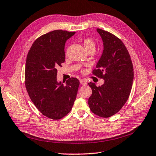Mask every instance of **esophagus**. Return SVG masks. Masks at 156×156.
I'll return each mask as SVG.
<instances>
[{
	"instance_id": "obj_1",
	"label": "esophagus",
	"mask_w": 156,
	"mask_h": 156,
	"mask_svg": "<svg viewBox=\"0 0 156 156\" xmlns=\"http://www.w3.org/2000/svg\"><path fill=\"white\" fill-rule=\"evenodd\" d=\"M80 84L82 86H86L87 84L86 81L84 80H80Z\"/></svg>"
}]
</instances>
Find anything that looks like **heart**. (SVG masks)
Listing matches in <instances>:
<instances>
[{
    "label": "heart",
    "mask_w": 156,
    "mask_h": 156,
    "mask_svg": "<svg viewBox=\"0 0 156 156\" xmlns=\"http://www.w3.org/2000/svg\"><path fill=\"white\" fill-rule=\"evenodd\" d=\"M83 46L85 50H88V49L93 48L95 49V42L93 39L90 38H86L83 40Z\"/></svg>",
    "instance_id": "heart-1"
}]
</instances>
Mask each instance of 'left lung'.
<instances>
[{"mask_svg":"<svg viewBox=\"0 0 156 156\" xmlns=\"http://www.w3.org/2000/svg\"><path fill=\"white\" fill-rule=\"evenodd\" d=\"M103 41L104 50L93 74L105 80L96 86L88 83L92 94L88 105L93 113L108 118L118 113L129 97L133 85V66L129 53L123 42L114 34L97 29Z\"/></svg>","mask_w":156,"mask_h":156,"instance_id":"obj_1","label":"left lung"}]
</instances>
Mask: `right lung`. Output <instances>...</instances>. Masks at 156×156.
Returning a JSON list of instances; mask_svg holds the SVG:
<instances>
[{"label": "right lung", "instance_id": "add662e5", "mask_svg": "<svg viewBox=\"0 0 156 156\" xmlns=\"http://www.w3.org/2000/svg\"><path fill=\"white\" fill-rule=\"evenodd\" d=\"M75 32L55 30L38 37L27 56L25 83L30 99L45 116L59 119L67 115L76 97L80 82L57 81V68L65 61V44Z\"/></svg>", "mask_w": 156, "mask_h": 156}]
</instances>
